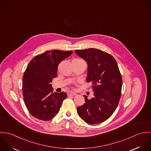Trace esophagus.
<instances>
[{"mask_svg": "<svg viewBox=\"0 0 151 151\" xmlns=\"http://www.w3.org/2000/svg\"><path fill=\"white\" fill-rule=\"evenodd\" d=\"M67 94H68V96H76V95H77V94H76V93L73 92V91H68V92L67 93Z\"/></svg>", "mask_w": 151, "mask_h": 151, "instance_id": "esophagus-1", "label": "esophagus"}]
</instances>
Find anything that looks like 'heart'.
I'll use <instances>...</instances> for the list:
<instances>
[{
  "instance_id": "1",
  "label": "heart",
  "mask_w": 151,
  "mask_h": 151,
  "mask_svg": "<svg viewBox=\"0 0 151 151\" xmlns=\"http://www.w3.org/2000/svg\"><path fill=\"white\" fill-rule=\"evenodd\" d=\"M80 61H83V60L79 58H75L72 60V62H80Z\"/></svg>"
}]
</instances>
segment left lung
Returning a JSON list of instances; mask_svg holds the SVG:
<instances>
[{
    "label": "left lung",
    "mask_w": 151,
    "mask_h": 151,
    "mask_svg": "<svg viewBox=\"0 0 151 151\" xmlns=\"http://www.w3.org/2000/svg\"><path fill=\"white\" fill-rule=\"evenodd\" d=\"M75 53L88 65L86 81L91 82L93 97L84 95L85 103L77 107L79 116L89 124L107 120L119 104L122 85V76L114 58L95 48L76 50Z\"/></svg>",
    "instance_id": "8db88e82"
}]
</instances>
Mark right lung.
<instances>
[{
	"label": "right lung",
	"instance_id": "right-lung-1",
	"mask_svg": "<svg viewBox=\"0 0 151 151\" xmlns=\"http://www.w3.org/2000/svg\"><path fill=\"white\" fill-rule=\"evenodd\" d=\"M72 52L47 51L34 57L27 65L23 77V95L25 105L34 117L48 121L58 113L67 94L63 91L53 93L51 82L57 76L60 62Z\"/></svg>",
	"mask_w": 151,
	"mask_h": 151
}]
</instances>
